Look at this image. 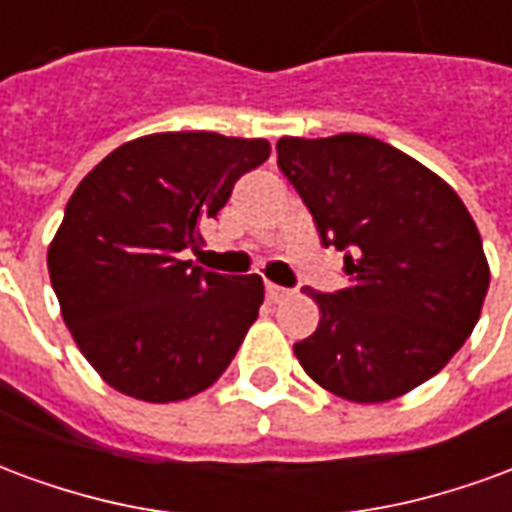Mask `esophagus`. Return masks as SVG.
I'll use <instances>...</instances> for the list:
<instances>
[{"label":"esophagus","instance_id":"esophagus-1","mask_svg":"<svg viewBox=\"0 0 512 512\" xmlns=\"http://www.w3.org/2000/svg\"><path fill=\"white\" fill-rule=\"evenodd\" d=\"M266 296L268 301H274V304H277V301H282L285 296H290V290L279 288V285H274V282H266Z\"/></svg>","mask_w":512,"mask_h":512}]
</instances>
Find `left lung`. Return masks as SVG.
<instances>
[{
    "instance_id": "8db88e82",
    "label": "left lung",
    "mask_w": 512,
    "mask_h": 512,
    "mask_svg": "<svg viewBox=\"0 0 512 512\" xmlns=\"http://www.w3.org/2000/svg\"><path fill=\"white\" fill-rule=\"evenodd\" d=\"M277 164L321 244L348 252V288L307 290L321 323L293 345L304 373L354 403L425 384L472 334L491 282L461 197L417 158L365 134L282 136Z\"/></svg>"
}]
</instances>
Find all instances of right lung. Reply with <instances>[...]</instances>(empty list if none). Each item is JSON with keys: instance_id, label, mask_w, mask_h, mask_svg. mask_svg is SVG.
<instances>
[{"instance_id": "1", "label": "right lung", "mask_w": 512, "mask_h": 512, "mask_svg": "<svg viewBox=\"0 0 512 512\" xmlns=\"http://www.w3.org/2000/svg\"><path fill=\"white\" fill-rule=\"evenodd\" d=\"M271 153L266 139L164 131L87 172L49 246L65 326L106 384L175 403L222 376L263 304L257 274L222 277L180 252Z\"/></svg>"}]
</instances>
